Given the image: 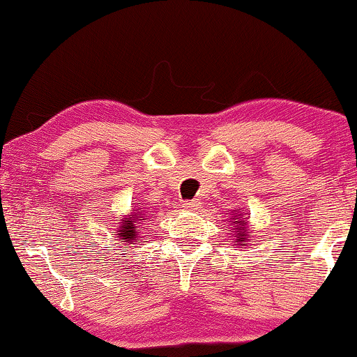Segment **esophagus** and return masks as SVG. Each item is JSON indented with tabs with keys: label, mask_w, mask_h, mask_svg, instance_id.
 <instances>
[{
	"label": "esophagus",
	"mask_w": 357,
	"mask_h": 357,
	"mask_svg": "<svg viewBox=\"0 0 357 357\" xmlns=\"http://www.w3.org/2000/svg\"><path fill=\"white\" fill-rule=\"evenodd\" d=\"M197 208H199L197 201H184L183 203V209H186V211H197Z\"/></svg>",
	"instance_id": "esophagus-1"
}]
</instances>
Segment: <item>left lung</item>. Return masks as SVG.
<instances>
[{
	"instance_id": "1",
	"label": "left lung",
	"mask_w": 357,
	"mask_h": 357,
	"mask_svg": "<svg viewBox=\"0 0 357 357\" xmlns=\"http://www.w3.org/2000/svg\"><path fill=\"white\" fill-rule=\"evenodd\" d=\"M249 218V216H248ZM248 218H244L243 213H239V209H234V216L229 218L231 226H233L234 236V246H249V238H252L251 231H249V222Z\"/></svg>"
}]
</instances>
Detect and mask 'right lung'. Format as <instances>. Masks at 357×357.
I'll use <instances>...</instances> for the list:
<instances>
[{
    "instance_id": "add662e5",
    "label": "right lung",
    "mask_w": 357,
    "mask_h": 357,
    "mask_svg": "<svg viewBox=\"0 0 357 357\" xmlns=\"http://www.w3.org/2000/svg\"><path fill=\"white\" fill-rule=\"evenodd\" d=\"M136 221H137V216H136L135 209H131L130 214H126V216H123V220H119V227H118L119 239H124V243L135 244L136 238H137Z\"/></svg>"
}]
</instances>
